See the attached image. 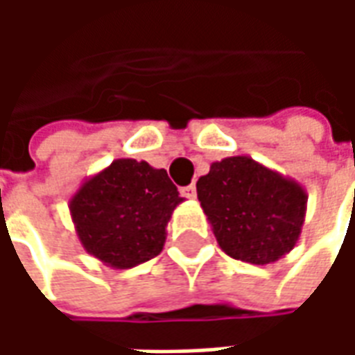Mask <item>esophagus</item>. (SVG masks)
I'll list each match as a JSON object with an SVG mask.
<instances>
[{"mask_svg": "<svg viewBox=\"0 0 355 355\" xmlns=\"http://www.w3.org/2000/svg\"><path fill=\"white\" fill-rule=\"evenodd\" d=\"M180 193L184 196V198H190V200H193L196 198V184H190V186H184V188H180Z\"/></svg>", "mask_w": 355, "mask_h": 355, "instance_id": "34e87169", "label": "esophagus"}]
</instances>
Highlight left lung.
<instances>
[{"label":"left lung","instance_id":"obj_1","mask_svg":"<svg viewBox=\"0 0 355 355\" xmlns=\"http://www.w3.org/2000/svg\"><path fill=\"white\" fill-rule=\"evenodd\" d=\"M196 188L218 245L232 259L264 266L298 243L308 193L297 180L249 155H232L211 163Z\"/></svg>","mask_w":355,"mask_h":355}]
</instances>
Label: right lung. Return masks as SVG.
Returning <instances> with one entry per match:
<instances>
[{"label": "right lung", "instance_id": "add662e5", "mask_svg": "<svg viewBox=\"0 0 355 355\" xmlns=\"http://www.w3.org/2000/svg\"><path fill=\"white\" fill-rule=\"evenodd\" d=\"M182 201L167 171L121 157L81 182L70 215L89 254L127 270L162 253L171 215Z\"/></svg>", "mask_w": 355, "mask_h": 355}]
</instances>
